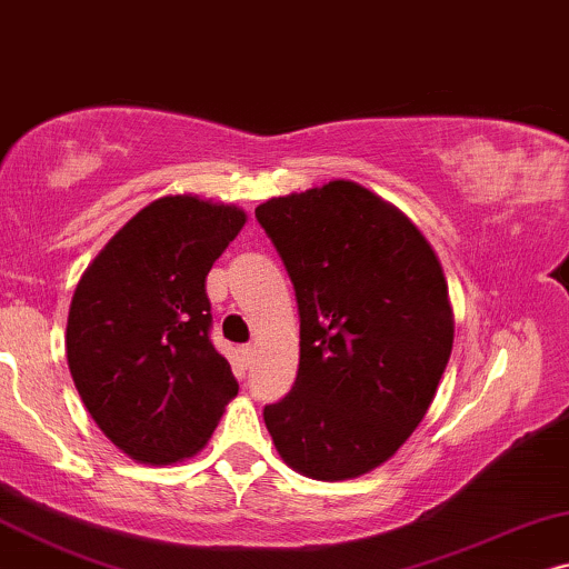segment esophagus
Masks as SVG:
<instances>
[{
  "mask_svg": "<svg viewBox=\"0 0 569 569\" xmlns=\"http://www.w3.org/2000/svg\"><path fill=\"white\" fill-rule=\"evenodd\" d=\"M241 356H244L247 363H252V359H254V346H252V343L241 346Z\"/></svg>",
  "mask_w": 569,
  "mask_h": 569,
  "instance_id": "34e87169",
  "label": "esophagus"
}]
</instances>
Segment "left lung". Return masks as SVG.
<instances>
[{"label": "left lung", "instance_id": "obj_1", "mask_svg": "<svg viewBox=\"0 0 569 569\" xmlns=\"http://www.w3.org/2000/svg\"><path fill=\"white\" fill-rule=\"evenodd\" d=\"M299 307V372L264 406L280 458L343 481L396 456L435 400L452 351L442 264L369 189L336 179L254 210Z\"/></svg>", "mask_w": 569, "mask_h": 569}]
</instances>
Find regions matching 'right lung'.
Returning a JSON list of instances; mask_svg holds the SVG:
<instances>
[{"instance_id":"1","label":"right lung","mask_w":569,"mask_h":569,"mask_svg":"<svg viewBox=\"0 0 569 569\" xmlns=\"http://www.w3.org/2000/svg\"><path fill=\"white\" fill-rule=\"evenodd\" d=\"M244 221L233 206L161 197L113 233L74 289V388L103 435L140 463L200 452L239 392L210 340L206 278Z\"/></svg>"}]
</instances>
